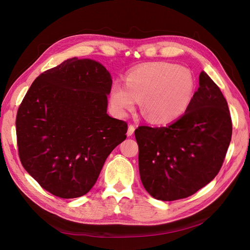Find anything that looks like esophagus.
Wrapping results in <instances>:
<instances>
[{
	"mask_svg": "<svg viewBox=\"0 0 250 250\" xmlns=\"http://www.w3.org/2000/svg\"><path fill=\"white\" fill-rule=\"evenodd\" d=\"M135 125H128V129H127V133H126V135H127V137H129V136H132L133 134H134V132H135Z\"/></svg>",
	"mask_w": 250,
	"mask_h": 250,
	"instance_id": "esophagus-1",
	"label": "esophagus"
}]
</instances>
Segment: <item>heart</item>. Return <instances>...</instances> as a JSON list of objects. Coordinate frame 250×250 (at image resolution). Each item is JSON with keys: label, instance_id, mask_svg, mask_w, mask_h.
Listing matches in <instances>:
<instances>
[{"label": "heart", "instance_id": "b5f03b06", "mask_svg": "<svg viewBox=\"0 0 250 250\" xmlns=\"http://www.w3.org/2000/svg\"><path fill=\"white\" fill-rule=\"evenodd\" d=\"M194 90L189 70L166 62H149L129 71L125 85H111L109 103L114 113L124 116L142 99V111L150 122L167 124L188 110Z\"/></svg>", "mask_w": 250, "mask_h": 250}]
</instances>
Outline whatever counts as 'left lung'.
Segmentation results:
<instances>
[{"instance_id": "8db88e82", "label": "left lung", "mask_w": 250, "mask_h": 250, "mask_svg": "<svg viewBox=\"0 0 250 250\" xmlns=\"http://www.w3.org/2000/svg\"><path fill=\"white\" fill-rule=\"evenodd\" d=\"M139 171L144 188L160 201L192 195L219 173L232 137L228 104L205 72L179 120L167 126H139Z\"/></svg>"}]
</instances>
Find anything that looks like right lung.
I'll return each instance as SVG.
<instances>
[{
    "instance_id": "right-lung-1",
    "label": "right lung",
    "mask_w": 250,
    "mask_h": 250,
    "mask_svg": "<svg viewBox=\"0 0 250 250\" xmlns=\"http://www.w3.org/2000/svg\"><path fill=\"white\" fill-rule=\"evenodd\" d=\"M112 80L93 60L64 61L39 75L16 116L20 161L42 188L62 199L86 194L127 125L110 117Z\"/></svg>"
}]
</instances>
